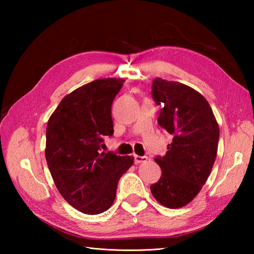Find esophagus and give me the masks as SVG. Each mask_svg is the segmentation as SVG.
I'll use <instances>...</instances> for the list:
<instances>
[{
  "label": "esophagus",
  "instance_id": "1",
  "mask_svg": "<svg viewBox=\"0 0 254 254\" xmlns=\"http://www.w3.org/2000/svg\"><path fill=\"white\" fill-rule=\"evenodd\" d=\"M147 160L146 156H139V155H134V161H135V164H141L144 163V161Z\"/></svg>",
  "mask_w": 254,
  "mask_h": 254
}]
</instances>
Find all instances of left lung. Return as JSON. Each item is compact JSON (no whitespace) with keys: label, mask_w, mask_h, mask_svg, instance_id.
<instances>
[{"label":"left lung","mask_w":254,"mask_h":254,"mask_svg":"<svg viewBox=\"0 0 254 254\" xmlns=\"http://www.w3.org/2000/svg\"><path fill=\"white\" fill-rule=\"evenodd\" d=\"M152 96L161 107L158 124L174 138L166 155L155 158L161 176L150 191L164 206L180 208L197 195L212 171L219 127L207 100L185 84L155 78Z\"/></svg>","instance_id":"8db88e82"}]
</instances>
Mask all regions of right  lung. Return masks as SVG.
Listing matches in <instances>:
<instances>
[{
	"label": "right lung",
	"mask_w": 254,
	"mask_h": 254,
	"mask_svg": "<svg viewBox=\"0 0 254 254\" xmlns=\"http://www.w3.org/2000/svg\"><path fill=\"white\" fill-rule=\"evenodd\" d=\"M124 80H93L66 95L47 124L46 159L64 199L87 215L104 213L116 198L118 182L133 165L131 156L101 152L112 136L111 106Z\"/></svg>",
	"instance_id": "obj_1"
}]
</instances>
